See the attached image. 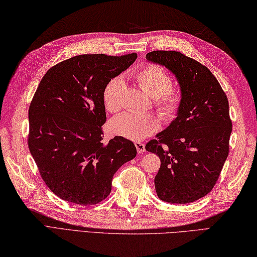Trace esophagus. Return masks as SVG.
<instances>
[{"label": "esophagus", "mask_w": 257, "mask_h": 257, "mask_svg": "<svg viewBox=\"0 0 257 257\" xmlns=\"http://www.w3.org/2000/svg\"><path fill=\"white\" fill-rule=\"evenodd\" d=\"M136 148L139 153L146 152V146H144V143H142V142H136Z\"/></svg>", "instance_id": "1"}]
</instances>
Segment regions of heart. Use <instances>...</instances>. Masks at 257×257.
Segmentation results:
<instances>
[{
  "label": "heart",
  "instance_id": "heart-1",
  "mask_svg": "<svg viewBox=\"0 0 257 257\" xmlns=\"http://www.w3.org/2000/svg\"><path fill=\"white\" fill-rule=\"evenodd\" d=\"M136 79L140 88L154 97L155 106L164 119H173L180 107L181 91L178 85L170 84L166 70L157 65H147L137 72ZM122 89L123 80L120 77L111 79L105 87L103 100L105 108L109 113H116L121 109ZM160 126V118L155 115L123 113L109 121L108 130L115 136L141 141L159 130Z\"/></svg>",
  "mask_w": 257,
  "mask_h": 257
}]
</instances>
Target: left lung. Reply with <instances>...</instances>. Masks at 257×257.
Returning <instances> with one entry per match:
<instances>
[{"instance_id":"left-lung-1","label":"left lung","mask_w":257,"mask_h":257,"mask_svg":"<svg viewBox=\"0 0 257 257\" xmlns=\"http://www.w3.org/2000/svg\"><path fill=\"white\" fill-rule=\"evenodd\" d=\"M146 58L172 72L181 91L176 118L146 146L161 160L156 193L167 203H191L210 192L227 160L228 98L207 67L180 52L153 51Z\"/></svg>"}]
</instances>
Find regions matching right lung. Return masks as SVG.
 Instances as JSON below:
<instances>
[{
    "instance_id": "obj_1",
    "label": "right lung",
    "mask_w": 257,
    "mask_h": 257,
    "mask_svg": "<svg viewBox=\"0 0 257 257\" xmlns=\"http://www.w3.org/2000/svg\"><path fill=\"white\" fill-rule=\"evenodd\" d=\"M136 53L85 54L50 68L29 107L30 153L45 185L62 200L93 205L106 199L115 173L134 160L130 140L102 142L106 84L130 67Z\"/></svg>"
}]
</instances>
